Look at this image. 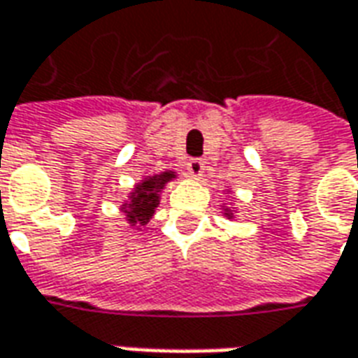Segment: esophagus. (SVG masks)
<instances>
[{
    "mask_svg": "<svg viewBox=\"0 0 358 358\" xmlns=\"http://www.w3.org/2000/svg\"><path fill=\"white\" fill-rule=\"evenodd\" d=\"M187 172H189V176H194V178H199L205 171V164H203L201 159H189L186 164Z\"/></svg>",
    "mask_w": 358,
    "mask_h": 358,
    "instance_id": "1",
    "label": "esophagus"
}]
</instances>
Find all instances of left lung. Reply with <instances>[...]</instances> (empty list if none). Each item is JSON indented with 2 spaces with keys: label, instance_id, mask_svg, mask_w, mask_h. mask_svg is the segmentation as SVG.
I'll return each instance as SVG.
<instances>
[{
  "label": "left lung",
  "instance_id": "obj_1",
  "mask_svg": "<svg viewBox=\"0 0 358 358\" xmlns=\"http://www.w3.org/2000/svg\"><path fill=\"white\" fill-rule=\"evenodd\" d=\"M226 215H228V213H226ZM228 217H230V215H228Z\"/></svg>",
  "mask_w": 358,
  "mask_h": 358
}]
</instances>
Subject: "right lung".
<instances>
[{
	"instance_id": "add662e5",
	"label": "right lung",
	"mask_w": 358,
	"mask_h": 358,
	"mask_svg": "<svg viewBox=\"0 0 358 358\" xmlns=\"http://www.w3.org/2000/svg\"><path fill=\"white\" fill-rule=\"evenodd\" d=\"M171 178H174L172 172H163L151 178H145L140 186H136L130 201L126 203L124 213L128 222L132 226L148 224V220L153 217L155 207L159 205V192Z\"/></svg>"
}]
</instances>
